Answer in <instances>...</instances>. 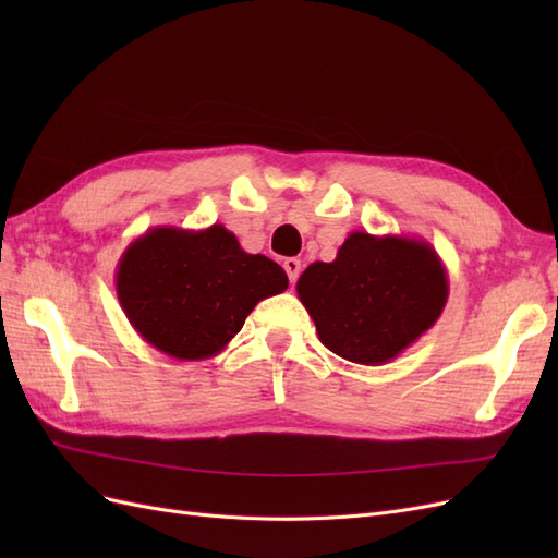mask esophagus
Instances as JSON below:
<instances>
[{
	"label": "esophagus",
	"instance_id": "esophagus-1",
	"mask_svg": "<svg viewBox=\"0 0 558 558\" xmlns=\"http://www.w3.org/2000/svg\"><path fill=\"white\" fill-rule=\"evenodd\" d=\"M283 269H286V275H289L291 283H295L298 277H300V260L298 258H286Z\"/></svg>",
	"mask_w": 558,
	"mask_h": 558
}]
</instances>
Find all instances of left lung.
<instances>
[{"instance_id": "obj_1", "label": "left lung", "mask_w": 558, "mask_h": 558, "mask_svg": "<svg viewBox=\"0 0 558 558\" xmlns=\"http://www.w3.org/2000/svg\"><path fill=\"white\" fill-rule=\"evenodd\" d=\"M295 289L318 340L361 365L398 359L449 298L445 263L428 242L363 230L349 234L332 263H312Z\"/></svg>"}]
</instances>
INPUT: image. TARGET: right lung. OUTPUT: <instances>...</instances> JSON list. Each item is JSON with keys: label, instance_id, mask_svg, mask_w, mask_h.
<instances>
[{"label": "right lung", "instance_id": "1", "mask_svg": "<svg viewBox=\"0 0 558 558\" xmlns=\"http://www.w3.org/2000/svg\"><path fill=\"white\" fill-rule=\"evenodd\" d=\"M286 289L283 269L246 253L221 223L150 228L116 267V295L132 328L177 361L221 353L253 307Z\"/></svg>", "mask_w": 558, "mask_h": 558}]
</instances>
